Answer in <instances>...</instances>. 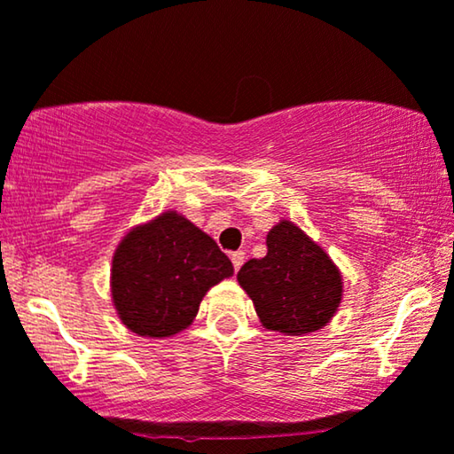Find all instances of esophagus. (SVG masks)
<instances>
[{
	"label": "esophagus",
	"mask_w": 454,
	"mask_h": 454,
	"mask_svg": "<svg viewBox=\"0 0 454 454\" xmlns=\"http://www.w3.org/2000/svg\"><path fill=\"white\" fill-rule=\"evenodd\" d=\"M231 259H232L234 271H239L240 265L245 263V251H234V253H231Z\"/></svg>",
	"instance_id": "obj_1"
}]
</instances>
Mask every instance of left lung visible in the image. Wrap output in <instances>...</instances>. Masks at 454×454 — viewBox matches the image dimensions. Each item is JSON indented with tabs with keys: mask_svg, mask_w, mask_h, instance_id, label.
Masks as SVG:
<instances>
[{
	"mask_svg": "<svg viewBox=\"0 0 454 454\" xmlns=\"http://www.w3.org/2000/svg\"><path fill=\"white\" fill-rule=\"evenodd\" d=\"M265 245L268 255L237 274L262 324L288 336L324 328L342 301V276L328 253L288 220L271 228Z\"/></svg>",
	"mask_w": 454,
	"mask_h": 454,
	"instance_id": "obj_1",
	"label": "left lung"
}]
</instances>
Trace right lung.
<instances>
[{
  "instance_id": "obj_1",
  "label": "right lung",
  "mask_w": 454,
  "mask_h": 454,
  "mask_svg": "<svg viewBox=\"0 0 454 454\" xmlns=\"http://www.w3.org/2000/svg\"><path fill=\"white\" fill-rule=\"evenodd\" d=\"M232 271L214 239L184 215L166 211L132 228L118 245L112 301L135 334L174 336L192 324L205 293Z\"/></svg>"
}]
</instances>
